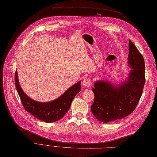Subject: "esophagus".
Wrapping results in <instances>:
<instances>
[{
  "instance_id": "esophagus-1",
  "label": "esophagus",
  "mask_w": 157,
  "mask_h": 157,
  "mask_svg": "<svg viewBox=\"0 0 157 157\" xmlns=\"http://www.w3.org/2000/svg\"><path fill=\"white\" fill-rule=\"evenodd\" d=\"M91 80L90 78H87L83 80L82 81V86L84 87H91Z\"/></svg>"
}]
</instances>
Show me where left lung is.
<instances>
[{"label": "left lung", "instance_id": "left-lung-1", "mask_svg": "<svg viewBox=\"0 0 157 157\" xmlns=\"http://www.w3.org/2000/svg\"><path fill=\"white\" fill-rule=\"evenodd\" d=\"M128 64L132 70L120 86L98 81L91 89L94 98L91 110L94 117L103 123L119 120L132 113L140 100L145 84L144 57L130 40Z\"/></svg>", "mask_w": 157, "mask_h": 157}]
</instances>
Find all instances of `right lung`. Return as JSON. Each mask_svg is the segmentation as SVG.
<instances>
[{
    "instance_id": "add662e5",
    "label": "right lung",
    "mask_w": 157,
    "mask_h": 157,
    "mask_svg": "<svg viewBox=\"0 0 157 157\" xmlns=\"http://www.w3.org/2000/svg\"><path fill=\"white\" fill-rule=\"evenodd\" d=\"M14 79L17 92L25 110L40 121L46 123L56 122L63 118L70 109L75 96L81 91V82L79 81L57 99L50 102L41 103L30 98L22 91L18 82L17 71Z\"/></svg>"
}]
</instances>
